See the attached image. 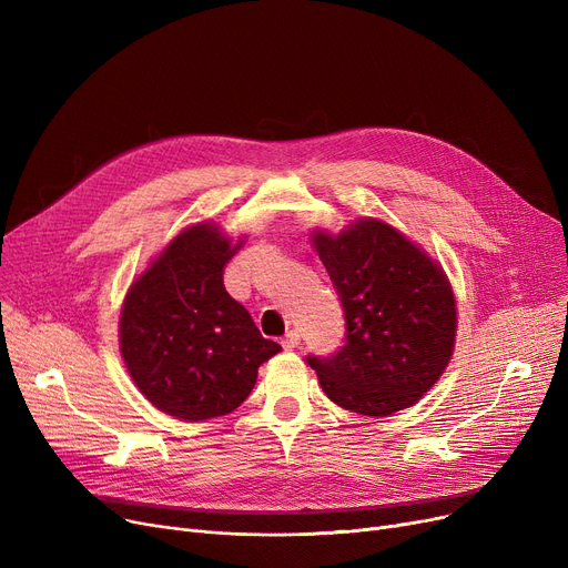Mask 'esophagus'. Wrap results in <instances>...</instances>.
Masks as SVG:
<instances>
[{"instance_id":"1","label":"esophagus","mask_w":568,"mask_h":568,"mask_svg":"<svg viewBox=\"0 0 568 568\" xmlns=\"http://www.w3.org/2000/svg\"><path fill=\"white\" fill-rule=\"evenodd\" d=\"M302 343V336H300V332H287L285 336H283V341H281V345L285 347V349H294L296 345Z\"/></svg>"}]
</instances>
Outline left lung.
I'll use <instances>...</instances> for the list:
<instances>
[{"label": "left lung", "mask_w": 568, "mask_h": 568, "mask_svg": "<svg viewBox=\"0 0 568 568\" xmlns=\"http://www.w3.org/2000/svg\"><path fill=\"white\" fill-rule=\"evenodd\" d=\"M315 248L345 313V341L308 354L336 405L386 416L419 400L452 359L456 300L442 268L398 230L368 219Z\"/></svg>", "instance_id": "8db88e82"}]
</instances>
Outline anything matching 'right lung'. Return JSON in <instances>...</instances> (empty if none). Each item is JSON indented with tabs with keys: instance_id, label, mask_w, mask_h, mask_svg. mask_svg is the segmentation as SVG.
<instances>
[{
	"instance_id": "1",
	"label": "right lung",
	"mask_w": 568,
	"mask_h": 568,
	"mask_svg": "<svg viewBox=\"0 0 568 568\" xmlns=\"http://www.w3.org/2000/svg\"><path fill=\"white\" fill-rule=\"evenodd\" d=\"M216 227L182 232L131 285L119 338L138 389L161 412L204 422L253 392L257 368L281 352L223 285L234 251Z\"/></svg>"
}]
</instances>
